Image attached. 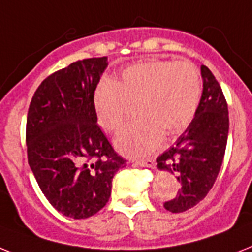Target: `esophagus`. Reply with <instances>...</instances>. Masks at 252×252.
<instances>
[{
    "instance_id": "esophagus-1",
    "label": "esophagus",
    "mask_w": 252,
    "mask_h": 252,
    "mask_svg": "<svg viewBox=\"0 0 252 252\" xmlns=\"http://www.w3.org/2000/svg\"><path fill=\"white\" fill-rule=\"evenodd\" d=\"M136 163L141 167H154L155 165V161L153 159H141V160H137Z\"/></svg>"
}]
</instances>
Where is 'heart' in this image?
Instances as JSON below:
<instances>
[{"instance_id":"heart-1","label":"heart","mask_w":252,"mask_h":252,"mask_svg":"<svg viewBox=\"0 0 252 252\" xmlns=\"http://www.w3.org/2000/svg\"><path fill=\"white\" fill-rule=\"evenodd\" d=\"M200 94L195 64L151 59L123 69L116 81H101L94 91L93 106L102 128L116 133L128 118L129 105L136 103L138 119L118 136L116 146L124 154L138 157L155 150L163 134L176 136L189 126Z\"/></svg>"}]
</instances>
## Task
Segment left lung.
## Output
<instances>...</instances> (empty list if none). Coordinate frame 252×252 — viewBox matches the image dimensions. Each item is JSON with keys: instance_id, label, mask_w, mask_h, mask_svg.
Returning <instances> with one entry per match:
<instances>
[{"instance_id": "8db88e82", "label": "left lung", "mask_w": 252, "mask_h": 252, "mask_svg": "<svg viewBox=\"0 0 252 252\" xmlns=\"http://www.w3.org/2000/svg\"><path fill=\"white\" fill-rule=\"evenodd\" d=\"M203 93L197 114L176 144L158 157V167L177 175L181 189L164 202L171 212H184L206 198L221 168L229 132L228 103L208 67L202 66Z\"/></svg>"}]
</instances>
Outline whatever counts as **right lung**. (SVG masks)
<instances>
[{"label": "right lung", "mask_w": 252, "mask_h": 252, "mask_svg": "<svg viewBox=\"0 0 252 252\" xmlns=\"http://www.w3.org/2000/svg\"><path fill=\"white\" fill-rule=\"evenodd\" d=\"M107 58H88L49 75L27 115L28 163L46 199L64 216L87 219L106 206L126 160L108 142L93 95Z\"/></svg>", "instance_id": "right-lung-1"}]
</instances>
